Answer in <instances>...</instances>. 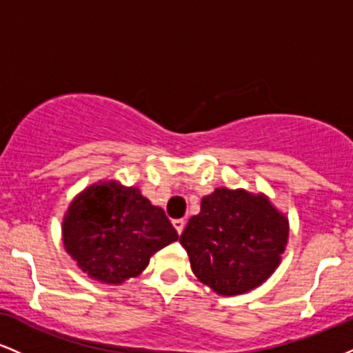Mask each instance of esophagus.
Returning <instances> with one entry per match:
<instances>
[{"mask_svg": "<svg viewBox=\"0 0 353 353\" xmlns=\"http://www.w3.org/2000/svg\"><path fill=\"white\" fill-rule=\"evenodd\" d=\"M172 225H174V228H176L177 234H182V230H184V225H185L184 219H174Z\"/></svg>", "mask_w": 353, "mask_h": 353, "instance_id": "34e87169", "label": "esophagus"}]
</instances>
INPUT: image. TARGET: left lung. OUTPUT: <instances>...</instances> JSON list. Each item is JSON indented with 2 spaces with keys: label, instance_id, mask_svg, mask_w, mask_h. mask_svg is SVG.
<instances>
[{
  "label": "left lung",
  "instance_id": "obj_1",
  "mask_svg": "<svg viewBox=\"0 0 353 353\" xmlns=\"http://www.w3.org/2000/svg\"><path fill=\"white\" fill-rule=\"evenodd\" d=\"M289 237V221L244 189H216L190 217L181 245L202 283L221 295L249 292L270 277Z\"/></svg>",
  "mask_w": 353,
  "mask_h": 353
}]
</instances>
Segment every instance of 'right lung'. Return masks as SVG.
Wrapping results in <instances>:
<instances>
[{"instance_id": "1", "label": "right lung", "mask_w": 353, "mask_h": 353, "mask_svg": "<svg viewBox=\"0 0 353 353\" xmlns=\"http://www.w3.org/2000/svg\"><path fill=\"white\" fill-rule=\"evenodd\" d=\"M177 237L163 209L154 208L137 188L116 182L84 190L63 222L68 254L89 277L106 283L136 277L152 254Z\"/></svg>"}]
</instances>
